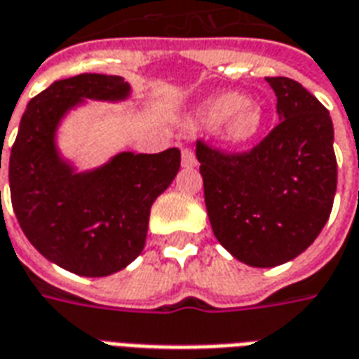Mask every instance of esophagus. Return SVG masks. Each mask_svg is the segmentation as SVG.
Instances as JSON below:
<instances>
[{"mask_svg":"<svg viewBox=\"0 0 359 359\" xmlns=\"http://www.w3.org/2000/svg\"><path fill=\"white\" fill-rule=\"evenodd\" d=\"M182 166L183 168H195L197 166V156L191 149H183L182 151Z\"/></svg>","mask_w":359,"mask_h":359,"instance_id":"obj_1","label":"esophagus"}]
</instances>
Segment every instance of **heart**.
Masks as SVG:
<instances>
[{"instance_id":"heart-1","label":"heart","mask_w":359,"mask_h":359,"mask_svg":"<svg viewBox=\"0 0 359 359\" xmlns=\"http://www.w3.org/2000/svg\"><path fill=\"white\" fill-rule=\"evenodd\" d=\"M193 120L201 128H214V135L229 147H245L262 130L264 109L255 99L227 91L198 104Z\"/></svg>"}]
</instances>
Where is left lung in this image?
Instances as JSON below:
<instances>
[{
	"label": "left lung",
	"instance_id": "1",
	"mask_svg": "<svg viewBox=\"0 0 359 359\" xmlns=\"http://www.w3.org/2000/svg\"><path fill=\"white\" fill-rule=\"evenodd\" d=\"M279 126L245 154L197 145L212 231L229 255L273 268L312 245L337 191L333 122L323 104L290 78H266Z\"/></svg>",
	"mask_w": 359,
	"mask_h": 359
}]
</instances>
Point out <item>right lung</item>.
Listing matches in <instances>:
<instances>
[{
  "mask_svg": "<svg viewBox=\"0 0 359 359\" xmlns=\"http://www.w3.org/2000/svg\"><path fill=\"white\" fill-rule=\"evenodd\" d=\"M130 97L132 88L120 76L57 80L28 103L7 158L20 229L41 256L76 276H112L143 252L151 206L180 170L176 147L154 154L122 151L90 170H78L62 153L59 130L70 112L90 101Z\"/></svg>",
  "mask_w": 359,
  "mask_h": 359,
  "instance_id": "1",
  "label": "right lung"
}]
</instances>
